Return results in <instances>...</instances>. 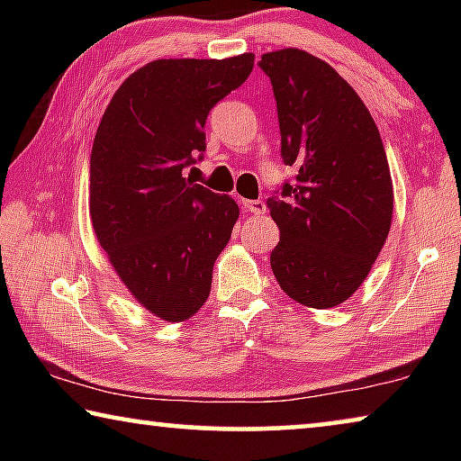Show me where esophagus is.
I'll return each mask as SVG.
<instances>
[{"label":"esophagus","instance_id":"obj_1","mask_svg":"<svg viewBox=\"0 0 461 461\" xmlns=\"http://www.w3.org/2000/svg\"><path fill=\"white\" fill-rule=\"evenodd\" d=\"M244 209L248 213H254V215H262L267 213V203L256 199V201H244Z\"/></svg>","mask_w":461,"mask_h":461}]
</instances>
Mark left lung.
<instances>
[{
    "mask_svg": "<svg viewBox=\"0 0 461 461\" xmlns=\"http://www.w3.org/2000/svg\"><path fill=\"white\" fill-rule=\"evenodd\" d=\"M275 89L280 152L299 170L268 209L280 230L270 267L293 301L330 309L372 270L393 223V178L368 107L325 60L299 49L262 54Z\"/></svg>",
    "mask_w": 461,
    "mask_h": 461,
    "instance_id": "1",
    "label": "left lung"
}]
</instances>
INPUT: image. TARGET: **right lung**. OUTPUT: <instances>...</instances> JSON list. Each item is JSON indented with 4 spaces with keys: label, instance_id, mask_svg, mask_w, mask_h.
<instances>
[{
    "label": "right lung",
    "instance_id": "right-lung-1",
    "mask_svg": "<svg viewBox=\"0 0 461 461\" xmlns=\"http://www.w3.org/2000/svg\"><path fill=\"white\" fill-rule=\"evenodd\" d=\"M254 54L158 59L120 85L91 150L89 215L128 291L162 321L191 319L212 291L213 264L240 207L183 176L205 150V120L238 89Z\"/></svg>",
    "mask_w": 461,
    "mask_h": 461
}]
</instances>
